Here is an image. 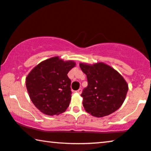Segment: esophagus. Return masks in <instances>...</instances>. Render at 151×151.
I'll list each match as a JSON object with an SVG mask.
<instances>
[{
  "label": "esophagus",
  "mask_w": 151,
  "mask_h": 151,
  "mask_svg": "<svg viewBox=\"0 0 151 151\" xmlns=\"http://www.w3.org/2000/svg\"><path fill=\"white\" fill-rule=\"evenodd\" d=\"M81 92H82V89H81V88H79V90H77V93H79V94H81Z\"/></svg>",
  "instance_id": "34e87169"
}]
</instances>
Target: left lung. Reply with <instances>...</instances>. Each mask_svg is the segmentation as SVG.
Here are the masks:
<instances>
[{"mask_svg": "<svg viewBox=\"0 0 151 151\" xmlns=\"http://www.w3.org/2000/svg\"><path fill=\"white\" fill-rule=\"evenodd\" d=\"M86 74L88 86L83 90L86 111L96 117H103L117 110L123 104L128 90L127 82L119 72L107 64L80 63Z\"/></svg>", "mask_w": 151, "mask_h": 151, "instance_id": "obj_1", "label": "left lung"}]
</instances>
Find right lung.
<instances>
[{
    "label": "right lung",
    "instance_id": "obj_1",
    "mask_svg": "<svg viewBox=\"0 0 151 151\" xmlns=\"http://www.w3.org/2000/svg\"><path fill=\"white\" fill-rule=\"evenodd\" d=\"M74 61L54 57L41 61L26 77L29 96L42 113L53 116L65 112L71 101V81L68 73L75 67Z\"/></svg>",
    "mask_w": 151,
    "mask_h": 151
}]
</instances>
